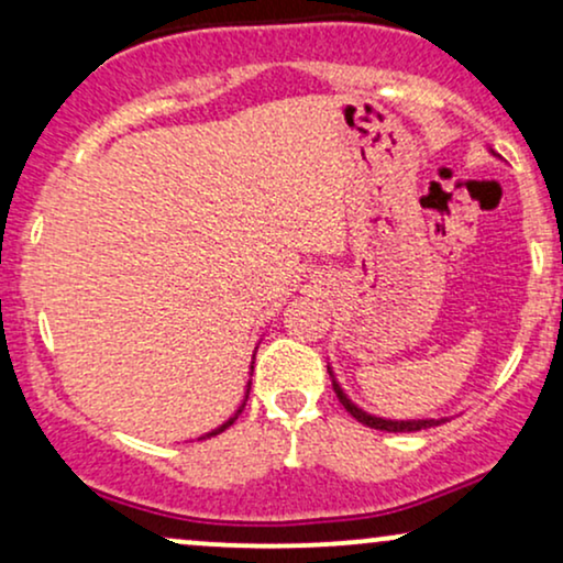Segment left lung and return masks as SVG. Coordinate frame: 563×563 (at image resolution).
Segmentation results:
<instances>
[{
    "instance_id": "8db88e82",
    "label": "left lung",
    "mask_w": 563,
    "mask_h": 563,
    "mask_svg": "<svg viewBox=\"0 0 563 563\" xmlns=\"http://www.w3.org/2000/svg\"><path fill=\"white\" fill-rule=\"evenodd\" d=\"M328 373H331V367H328ZM331 376H333V373H331ZM333 389H335V397H339V402L346 407L349 416L357 418L360 423L371 426V429H378V431H394V434H397V431H423V429H431V426L444 423V418H426V421H386V418H376V416H371V412L360 410V407L354 405L352 399L346 397L344 389H341V386L335 384V380H333Z\"/></svg>"
}]
</instances>
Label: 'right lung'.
Returning <instances> with one entry per match:
<instances>
[{
    "mask_svg": "<svg viewBox=\"0 0 563 563\" xmlns=\"http://www.w3.org/2000/svg\"><path fill=\"white\" fill-rule=\"evenodd\" d=\"M251 371H254V365H251ZM249 389H251V384H249ZM249 389H245V399H249ZM245 399H243V405H241V407H238V412H235V416H232V418H230V421H228V423H222V426H219V429H214V431H209V434H206V437H200V439H209V437H217V434H222V431H224V429H230V426H232V423H235V418H238V416H241V412H243V407H245Z\"/></svg>",
    "mask_w": 563,
    "mask_h": 563,
    "instance_id": "right-lung-1",
    "label": "right lung"
}]
</instances>
